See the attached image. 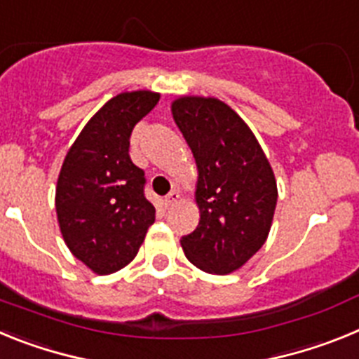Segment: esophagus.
<instances>
[{
	"label": "esophagus",
	"instance_id": "34e87169",
	"mask_svg": "<svg viewBox=\"0 0 359 359\" xmlns=\"http://www.w3.org/2000/svg\"><path fill=\"white\" fill-rule=\"evenodd\" d=\"M177 201H180V192L177 190H172V192L165 196V207H172Z\"/></svg>",
	"mask_w": 359,
	"mask_h": 359
}]
</instances>
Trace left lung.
<instances>
[{"instance_id": "8db88e82", "label": "left lung", "mask_w": 359, "mask_h": 359, "mask_svg": "<svg viewBox=\"0 0 359 359\" xmlns=\"http://www.w3.org/2000/svg\"><path fill=\"white\" fill-rule=\"evenodd\" d=\"M172 115L199 170L201 219L182 237L183 252L207 273H231L268 237L277 207L273 170L248 126L217 98H177Z\"/></svg>"}]
</instances>
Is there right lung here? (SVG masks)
Masks as SVG:
<instances>
[{
    "instance_id": "obj_1",
    "label": "right lung",
    "mask_w": 359,
    "mask_h": 359,
    "mask_svg": "<svg viewBox=\"0 0 359 359\" xmlns=\"http://www.w3.org/2000/svg\"><path fill=\"white\" fill-rule=\"evenodd\" d=\"M160 100L151 91L120 93L86 123L62 163L55 208L65 243L95 273L128 266L156 210L145 198V172L133 163L135 126Z\"/></svg>"
}]
</instances>
